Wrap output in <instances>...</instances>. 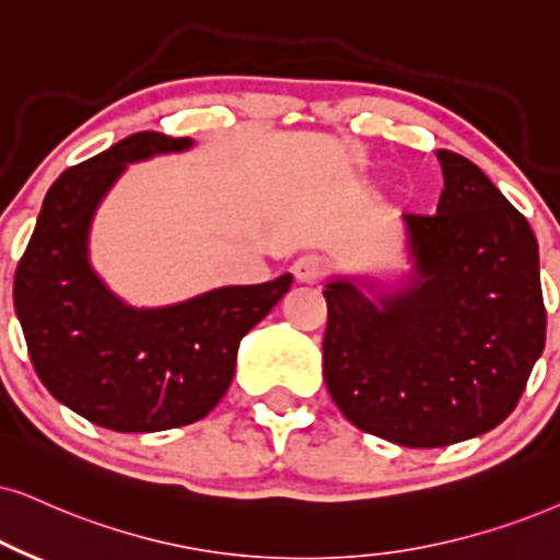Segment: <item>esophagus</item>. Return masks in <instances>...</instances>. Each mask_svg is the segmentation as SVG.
I'll return each mask as SVG.
<instances>
[{
    "mask_svg": "<svg viewBox=\"0 0 560 560\" xmlns=\"http://www.w3.org/2000/svg\"><path fill=\"white\" fill-rule=\"evenodd\" d=\"M294 279L302 284H317L325 279V264L317 256H302L294 260Z\"/></svg>",
    "mask_w": 560,
    "mask_h": 560,
    "instance_id": "esophagus-1",
    "label": "esophagus"
}]
</instances>
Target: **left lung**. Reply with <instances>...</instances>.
<instances>
[{
  "instance_id": "left-lung-1",
  "label": "left lung",
  "mask_w": 560,
  "mask_h": 560,
  "mask_svg": "<svg viewBox=\"0 0 560 560\" xmlns=\"http://www.w3.org/2000/svg\"><path fill=\"white\" fill-rule=\"evenodd\" d=\"M436 158V214H402L413 284L380 307L346 281L323 292L332 402L402 447H447L499 427L545 346L533 228L478 165L450 150Z\"/></svg>"
}]
</instances>
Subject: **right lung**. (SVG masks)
<instances>
[{"instance_id":"obj_1","label":"right lung","mask_w":560,"mask_h":560,"mask_svg":"<svg viewBox=\"0 0 560 560\" xmlns=\"http://www.w3.org/2000/svg\"><path fill=\"white\" fill-rule=\"evenodd\" d=\"M186 147V137L139 131L63 170L15 271V313L38 380L82 419L124 434L203 419L228 393L240 338L292 284L284 273L139 313L105 292L88 266L92 211L126 162Z\"/></svg>"}]
</instances>
